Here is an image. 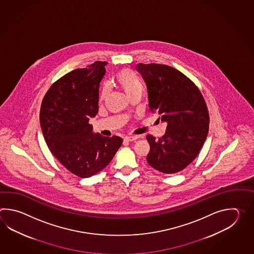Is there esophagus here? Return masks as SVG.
<instances>
[{
  "label": "esophagus",
  "instance_id": "esophagus-1",
  "mask_svg": "<svg viewBox=\"0 0 254 254\" xmlns=\"http://www.w3.org/2000/svg\"><path fill=\"white\" fill-rule=\"evenodd\" d=\"M137 136H126L125 138V140L126 141H133V140H137Z\"/></svg>",
  "mask_w": 254,
  "mask_h": 254
}]
</instances>
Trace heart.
<instances>
[{"instance_id":"obj_1","label":"heart","mask_w":254,"mask_h":254,"mask_svg":"<svg viewBox=\"0 0 254 254\" xmlns=\"http://www.w3.org/2000/svg\"><path fill=\"white\" fill-rule=\"evenodd\" d=\"M116 80L120 87L124 90L128 97H130L134 94L140 93L141 94L143 87L142 84L136 77L132 75L129 70H123L120 71L116 76ZM109 87L105 86L103 89V92L101 93V99L103 100L108 96Z\"/></svg>"}]
</instances>
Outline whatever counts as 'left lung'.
Listing matches in <instances>:
<instances>
[{"instance_id":"1","label":"left lung","mask_w":254,"mask_h":254,"mask_svg":"<svg viewBox=\"0 0 254 254\" xmlns=\"http://www.w3.org/2000/svg\"><path fill=\"white\" fill-rule=\"evenodd\" d=\"M145 81L151 114L165 122V134L146 136L150 143L147 162L161 173L183 171L200 152L209 131V112L203 96L180 70L158 64H138Z\"/></svg>"}]
</instances>
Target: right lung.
I'll use <instances>...</instances> for the list:
<instances>
[{"label": "right lung", "mask_w": 254, "mask_h": 254, "mask_svg": "<svg viewBox=\"0 0 254 254\" xmlns=\"http://www.w3.org/2000/svg\"><path fill=\"white\" fill-rule=\"evenodd\" d=\"M106 62H95L60 78L43 97L40 124L51 152L70 173L89 178L106 167L123 143L119 136L92 132Z\"/></svg>", "instance_id": "obj_1"}]
</instances>
